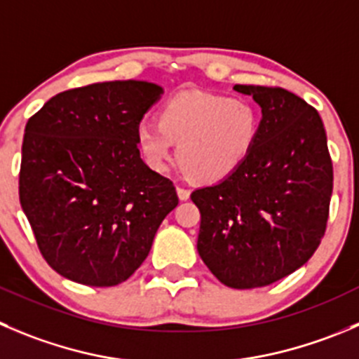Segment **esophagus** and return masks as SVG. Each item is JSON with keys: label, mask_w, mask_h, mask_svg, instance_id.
Here are the masks:
<instances>
[{"label": "esophagus", "mask_w": 359, "mask_h": 359, "mask_svg": "<svg viewBox=\"0 0 359 359\" xmlns=\"http://www.w3.org/2000/svg\"><path fill=\"white\" fill-rule=\"evenodd\" d=\"M176 190H177V197H180L182 201H187L190 197V190L185 189V187H177Z\"/></svg>", "instance_id": "esophagus-1"}]
</instances>
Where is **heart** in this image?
I'll return each mask as SVG.
<instances>
[{
    "mask_svg": "<svg viewBox=\"0 0 359 359\" xmlns=\"http://www.w3.org/2000/svg\"><path fill=\"white\" fill-rule=\"evenodd\" d=\"M259 112L243 98L185 91L162 105L158 123L142 121L135 132L149 167L165 170L177 144V163L192 180L217 183L236 172L254 149Z\"/></svg>",
    "mask_w": 359,
    "mask_h": 359,
    "instance_id": "obj_1",
    "label": "heart"
}]
</instances>
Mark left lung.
<instances>
[{
    "instance_id": "8db88e82",
    "label": "left lung",
    "mask_w": 359,
    "mask_h": 359,
    "mask_svg": "<svg viewBox=\"0 0 359 359\" xmlns=\"http://www.w3.org/2000/svg\"><path fill=\"white\" fill-rule=\"evenodd\" d=\"M261 105L254 149L220 183L192 192L201 211L197 250L222 284L264 287L291 275L324 238L333 162L319 112L278 86H243Z\"/></svg>"
}]
</instances>
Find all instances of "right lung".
I'll return each mask as SVG.
<instances>
[{
  "mask_svg": "<svg viewBox=\"0 0 359 359\" xmlns=\"http://www.w3.org/2000/svg\"><path fill=\"white\" fill-rule=\"evenodd\" d=\"M160 93L144 81L88 84L57 93L26 123L20 206L42 257L65 278L93 287L125 282L180 203L135 141Z\"/></svg>",
  "mask_w": 359,
  "mask_h": 359,
  "instance_id": "right-lung-1",
  "label": "right lung"
}]
</instances>
